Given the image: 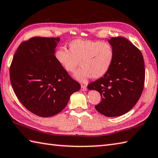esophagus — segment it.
<instances>
[{"label":"esophagus","mask_w":158,"mask_h":158,"mask_svg":"<svg viewBox=\"0 0 158 158\" xmlns=\"http://www.w3.org/2000/svg\"><path fill=\"white\" fill-rule=\"evenodd\" d=\"M81 91H86V90H87L86 85H81Z\"/></svg>","instance_id":"34e87169"}]
</instances>
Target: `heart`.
<instances>
[{
  "mask_svg": "<svg viewBox=\"0 0 158 158\" xmlns=\"http://www.w3.org/2000/svg\"><path fill=\"white\" fill-rule=\"evenodd\" d=\"M70 51L59 48L54 52V58L65 70L73 73L80 61L81 68L74 77L85 83L88 79L100 78L110 69L114 59V49L108 42L93 40L75 39L69 44Z\"/></svg>",
  "mask_w": 158,
  "mask_h": 158,
  "instance_id": "obj_1",
  "label": "heart"
}]
</instances>
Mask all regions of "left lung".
I'll use <instances>...</instances> for the list:
<instances>
[{"instance_id":"left-lung-1","label":"left lung","mask_w":158,"mask_h":158,"mask_svg":"<svg viewBox=\"0 0 158 158\" xmlns=\"http://www.w3.org/2000/svg\"><path fill=\"white\" fill-rule=\"evenodd\" d=\"M109 44L114 49L113 64L102 78L88 85L98 91L102 102L96 110L106 117H118L128 113L138 102L145 80L144 61L140 50L121 36L111 37Z\"/></svg>"}]
</instances>
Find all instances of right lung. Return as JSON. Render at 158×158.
Segmentation results:
<instances>
[{
    "label": "right lung",
    "instance_id": "obj_1",
    "mask_svg": "<svg viewBox=\"0 0 158 158\" xmlns=\"http://www.w3.org/2000/svg\"><path fill=\"white\" fill-rule=\"evenodd\" d=\"M59 41L35 36L21 43L10 66L14 93L28 110L42 117L60 113L81 88L54 58Z\"/></svg>",
    "mask_w": 158,
    "mask_h": 158
}]
</instances>
